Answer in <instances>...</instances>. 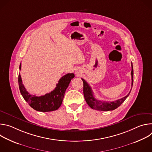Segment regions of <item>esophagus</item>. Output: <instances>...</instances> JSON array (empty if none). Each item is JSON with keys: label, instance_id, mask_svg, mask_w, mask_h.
Returning a JSON list of instances; mask_svg holds the SVG:
<instances>
[{"label": "esophagus", "instance_id": "obj_1", "mask_svg": "<svg viewBox=\"0 0 152 152\" xmlns=\"http://www.w3.org/2000/svg\"><path fill=\"white\" fill-rule=\"evenodd\" d=\"M76 73L77 74V73H79V72H76Z\"/></svg>", "mask_w": 152, "mask_h": 152}]
</instances>
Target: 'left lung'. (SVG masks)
Here are the masks:
<instances>
[{
    "mask_svg": "<svg viewBox=\"0 0 152 152\" xmlns=\"http://www.w3.org/2000/svg\"><path fill=\"white\" fill-rule=\"evenodd\" d=\"M132 66V72H131V76H132V88L134 82V70H133V66L132 62L131 63ZM83 83V95L85 99L86 102L89 105L90 107L92 109L97 110V111H113L115 110L118 106H120L121 103L124 102V101L126 99V98L129 96L130 93H128L127 96L124 97L123 98H121L120 99H118L115 101L113 102H104L101 101L96 99L93 95V93L92 91V89L91 86L88 85V83L86 82L83 79H82Z\"/></svg>",
    "mask_w": 152,
    "mask_h": 152,
    "instance_id": "left-lung-1",
    "label": "left lung"
}]
</instances>
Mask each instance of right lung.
Listing matches in <instances>:
<instances>
[{
    "mask_svg": "<svg viewBox=\"0 0 152 152\" xmlns=\"http://www.w3.org/2000/svg\"><path fill=\"white\" fill-rule=\"evenodd\" d=\"M19 69L21 70V63ZM75 77L73 73H68L62 76L56 84V88L44 96H36L30 94L22 83L20 74H18L19 89L24 99L34 110L40 112H50L57 110L61 106L64 94L71 80Z\"/></svg>",
    "mask_w": 152,
    "mask_h": 152,
    "instance_id": "right-lung-1",
    "label": "right lung"
}]
</instances>
